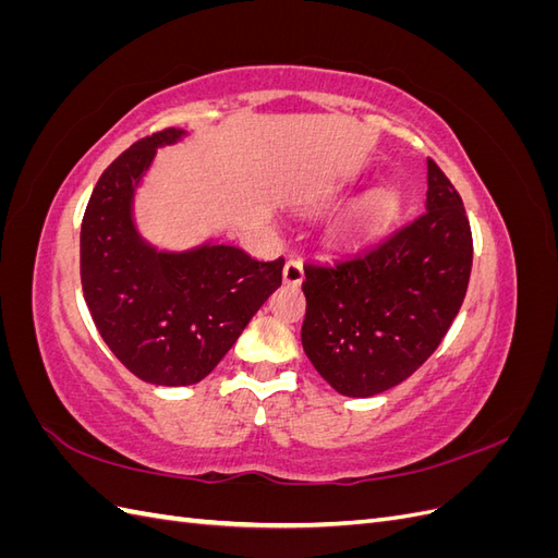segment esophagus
I'll list each match as a JSON object with an SVG mask.
<instances>
[{"label": "esophagus", "mask_w": 558, "mask_h": 558, "mask_svg": "<svg viewBox=\"0 0 558 558\" xmlns=\"http://www.w3.org/2000/svg\"><path fill=\"white\" fill-rule=\"evenodd\" d=\"M302 279H305V269H302V263L291 258L283 265V283L286 286H300Z\"/></svg>", "instance_id": "34e87169"}]
</instances>
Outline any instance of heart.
Returning a JSON list of instances; mask_svg holds the SVG:
<instances>
[{
	"mask_svg": "<svg viewBox=\"0 0 558 558\" xmlns=\"http://www.w3.org/2000/svg\"><path fill=\"white\" fill-rule=\"evenodd\" d=\"M400 211V197L393 191H379L369 197L365 205L353 216V228L375 230L379 226L391 223Z\"/></svg>",
	"mask_w": 558,
	"mask_h": 558,
	"instance_id": "b5f03b06",
	"label": "heart"
}]
</instances>
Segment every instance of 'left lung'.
<instances>
[{
	"label": "left lung",
	"mask_w": 558,
	"mask_h": 558,
	"mask_svg": "<svg viewBox=\"0 0 558 558\" xmlns=\"http://www.w3.org/2000/svg\"><path fill=\"white\" fill-rule=\"evenodd\" d=\"M472 269V234L428 158L426 211L337 263H307L302 349L337 393L369 398L408 379L440 347Z\"/></svg>",
	"instance_id": "obj_1"
}]
</instances>
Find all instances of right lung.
<instances>
[{"mask_svg": "<svg viewBox=\"0 0 558 558\" xmlns=\"http://www.w3.org/2000/svg\"><path fill=\"white\" fill-rule=\"evenodd\" d=\"M185 130L167 128L132 144L99 177L81 223V286L95 326L132 375L156 386L205 379L281 286L283 258L205 242L158 251L134 226V195L160 146Z\"/></svg>", "mask_w": 558, "mask_h": 558, "instance_id": "obj_1", "label": "right lung"}]
</instances>
